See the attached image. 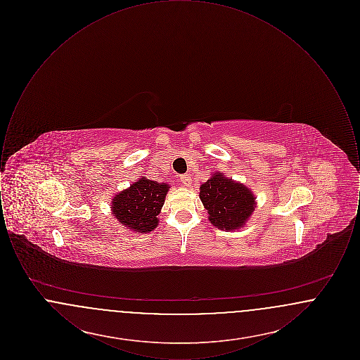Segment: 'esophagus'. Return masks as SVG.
Here are the masks:
<instances>
[{
    "mask_svg": "<svg viewBox=\"0 0 360 360\" xmlns=\"http://www.w3.org/2000/svg\"><path fill=\"white\" fill-rule=\"evenodd\" d=\"M179 179H181L179 182H181V185H182V186H185V188H190V185H191V178H190V175H188V174L182 175Z\"/></svg>",
    "mask_w": 360,
    "mask_h": 360,
    "instance_id": "esophagus-1",
    "label": "esophagus"
}]
</instances>
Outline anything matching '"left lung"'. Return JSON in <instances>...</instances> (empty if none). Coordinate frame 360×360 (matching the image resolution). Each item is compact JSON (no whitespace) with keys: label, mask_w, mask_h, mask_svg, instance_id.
I'll return each mask as SVG.
<instances>
[{"label":"left lung","mask_w":360,"mask_h":360,"mask_svg":"<svg viewBox=\"0 0 360 360\" xmlns=\"http://www.w3.org/2000/svg\"><path fill=\"white\" fill-rule=\"evenodd\" d=\"M200 200L207 212V220L225 232L241 229L257 207L252 190L223 172L212 174L200 186Z\"/></svg>","instance_id":"8db88e82"}]
</instances>
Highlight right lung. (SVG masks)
<instances>
[{
    "label": "right lung",
    "mask_w": 360,
    "mask_h": 360,
    "mask_svg": "<svg viewBox=\"0 0 360 360\" xmlns=\"http://www.w3.org/2000/svg\"><path fill=\"white\" fill-rule=\"evenodd\" d=\"M169 190V184L141 176L129 188L115 194L110 201L112 214L127 229L135 233H150L159 224L158 214Z\"/></svg>",
    "instance_id": "add662e5"
}]
</instances>
